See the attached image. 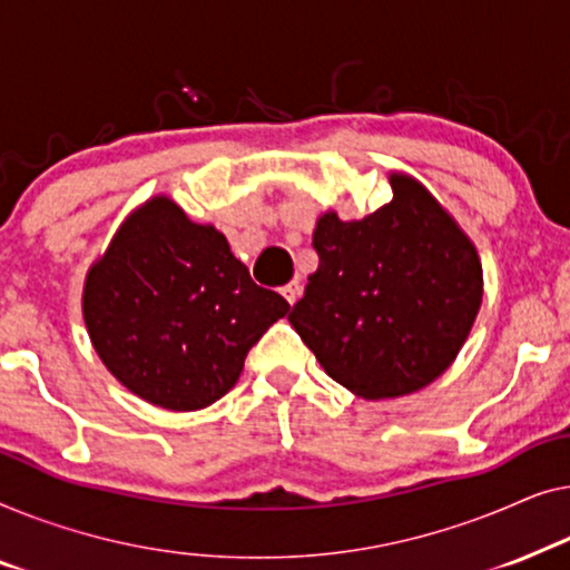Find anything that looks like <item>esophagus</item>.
Instances as JSON below:
<instances>
[{
  "label": "esophagus",
  "instance_id": "obj_1",
  "mask_svg": "<svg viewBox=\"0 0 570 570\" xmlns=\"http://www.w3.org/2000/svg\"><path fill=\"white\" fill-rule=\"evenodd\" d=\"M282 294L286 296L288 304H296V299H299V294H302V284H299V282L286 284V286L282 288Z\"/></svg>",
  "mask_w": 570,
  "mask_h": 570
}]
</instances>
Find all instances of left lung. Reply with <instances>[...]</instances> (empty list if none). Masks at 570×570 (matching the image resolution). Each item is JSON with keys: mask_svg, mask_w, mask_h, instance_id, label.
Wrapping results in <instances>:
<instances>
[{"mask_svg": "<svg viewBox=\"0 0 570 570\" xmlns=\"http://www.w3.org/2000/svg\"><path fill=\"white\" fill-rule=\"evenodd\" d=\"M392 202L358 222L327 212L320 266L288 323L327 374L366 400L426 387L460 354L483 299L475 247L421 183L392 175Z\"/></svg>", "mask_w": 570, "mask_h": 570, "instance_id": "obj_1", "label": "left lung"}]
</instances>
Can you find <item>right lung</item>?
<instances>
[{
    "mask_svg": "<svg viewBox=\"0 0 570 570\" xmlns=\"http://www.w3.org/2000/svg\"><path fill=\"white\" fill-rule=\"evenodd\" d=\"M82 312L124 387L167 411H202L235 387L247 351L288 302L253 282L222 232L159 196L90 268Z\"/></svg>",
    "mask_w": 570,
    "mask_h": 570,
    "instance_id": "obj_1",
    "label": "right lung"
}]
</instances>
